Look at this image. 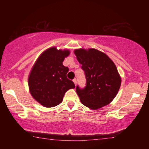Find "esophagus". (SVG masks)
Masks as SVG:
<instances>
[{"mask_svg":"<svg viewBox=\"0 0 149 149\" xmlns=\"http://www.w3.org/2000/svg\"><path fill=\"white\" fill-rule=\"evenodd\" d=\"M73 81H74L75 85H76V84H77V79H73Z\"/></svg>","mask_w":149,"mask_h":149,"instance_id":"obj_1","label":"esophagus"}]
</instances>
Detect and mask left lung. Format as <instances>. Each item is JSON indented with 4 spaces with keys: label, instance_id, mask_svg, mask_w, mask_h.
I'll list each match as a JSON object with an SVG mask.
<instances>
[{
    "label": "left lung",
    "instance_id": "left-lung-1",
    "mask_svg": "<svg viewBox=\"0 0 149 149\" xmlns=\"http://www.w3.org/2000/svg\"><path fill=\"white\" fill-rule=\"evenodd\" d=\"M74 54L85 72L86 86L76 87L81 102L92 110L112 101L121 85V77L114 63L107 54L95 49H79Z\"/></svg>",
    "mask_w": 149,
    "mask_h": 149
}]
</instances>
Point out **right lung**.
<instances>
[{"instance_id": "add662e5", "label": "right lung", "mask_w": 149, "mask_h": 149, "mask_svg": "<svg viewBox=\"0 0 149 149\" xmlns=\"http://www.w3.org/2000/svg\"><path fill=\"white\" fill-rule=\"evenodd\" d=\"M70 54L69 50L51 47L45 50L35 62L28 77L30 93L45 107H54L62 102L65 93L75 88L67 78L68 68L62 62Z\"/></svg>"}]
</instances>
